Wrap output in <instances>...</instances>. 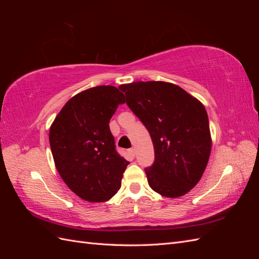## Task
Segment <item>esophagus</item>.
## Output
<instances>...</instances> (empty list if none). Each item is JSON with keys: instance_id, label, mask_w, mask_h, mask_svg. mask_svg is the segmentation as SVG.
<instances>
[{"instance_id": "obj_1", "label": "esophagus", "mask_w": 259, "mask_h": 259, "mask_svg": "<svg viewBox=\"0 0 259 259\" xmlns=\"http://www.w3.org/2000/svg\"><path fill=\"white\" fill-rule=\"evenodd\" d=\"M128 153H130L132 156H135V149H134V148L128 149Z\"/></svg>"}]
</instances>
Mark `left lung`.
<instances>
[{"label": "left lung", "instance_id": "1", "mask_svg": "<svg viewBox=\"0 0 259 259\" xmlns=\"http://www.w3.org/2000/svg\"><path fill=\"white\" fill-rule=\"evenodd\" d=\"M119 89L152 140L154 162L145 168L149 186L167 198L186 194L199 183L210 153L204 106L166 82H134Z\"/></svg>", "mask_w": 259, "mask_h": 259}]
</instances>
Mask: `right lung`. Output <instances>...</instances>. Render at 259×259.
I'll return each mask as SVG.
<instances>
[{
  "instance_id": "1",
  "label": "right lung",
  "mask_w": 259,
  "mask_h": 259,
  "mask_svg": "<svg viewBox=\"0 0 259 259\" xmlns=\"http://www.w3.org/2000/svg\"><path fill=\"white\" fill-rule=\"evenodd\" d=\"M123 93L101 85L83 91L61 109L50 130L55 165L66 185L89 202H105L121 188L128 161L116 151L109 122Z\"/></svg>"
}]
</instances>
